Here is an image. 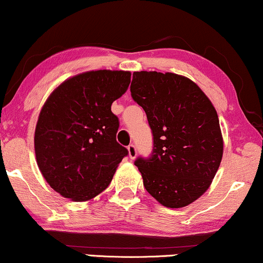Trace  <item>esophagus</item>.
<instances>
[{"instance_id":"34e87169","label":"esophagus","mask_w":263,"mask_h":263,"mask_svg":"<svg viewBox=\"0 0 263 263\" xmlns=\"http://www.w3.org/2000/svg\"><path fill=\"white\" fill-rule=\"evenodd\" d=\"M128 152H129V157H130V159H134V158L136 157V154H138V149H136V146L133 145V143H130V145L128 146Z\"/></svg>"}]
</instances>
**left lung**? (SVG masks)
Listing matches in <instances>:
<instances>
[{
  "mask_svg": "<svg viewBox=\"0 0 263 263\" xmlns=\"http://www.w3.org/2000/svg\"><path fill=\"white\" fill-rule=\"evenodd\" d=\"M132 98L145 110L153 135L149 157H138L143 186L165 207L188 206L211 185L222 158L219 118L188 78L135 71Z\"/></svg>",
  "mask_w": 263,
  "mask_h": 263,
  "instance_id": "left-lung-1",
  "label": "left lung"
}]
</instances>
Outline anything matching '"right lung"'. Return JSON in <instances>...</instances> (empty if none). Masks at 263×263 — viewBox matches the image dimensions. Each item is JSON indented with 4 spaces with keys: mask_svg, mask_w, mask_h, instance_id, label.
<instances>
[{
    "mask_svg": "<svg viewBox=\"0 0 263 263\" xmlns=\"http://www.w3.org/2000/svg\"><path fill=\"white\" fill-rule=\"evenodd\" d=\"M130 73L93 70L68 79L39 114L34 151L42 175L61 195L87 201L105 190L128 149L117 142L111 105L127 91Z\"/></svg>",
    "mask_w": 263,
    "mask_h": 263,
    "instance_id": "1",
    "label": "right lung"
}]
</instances>
